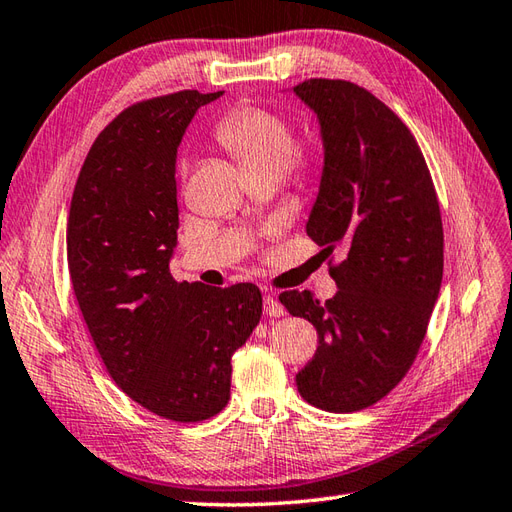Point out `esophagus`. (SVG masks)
I'll list each match as a JSON object with an SVG mask.
<instances>
[{
	"mask_svg": "<svg viewBox=\"0 0 512 512\" xmlns=\"http://www.w3.org/2000/svg\"><path fill=\"white\" fill-rule=\"evenodd\" d=\"M265 315L267 317H282V315H285V306L278 302L276 295H271V293L265 295Z\"/></svg>",
	"mask_w": 512,
	"mask_h": 512,
	"instance_id": "obj_1",
	"label": "esophagus"
}]
</instances>
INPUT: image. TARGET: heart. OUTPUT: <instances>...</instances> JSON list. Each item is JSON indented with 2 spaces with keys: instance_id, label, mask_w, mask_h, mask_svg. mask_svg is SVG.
Returning a JSON list of instances; mask_svg holds the SVG:
<instances>
[{
  "instance_id": "b5f03b06",
  "label": "heart",
  "mask_w": 512,
  "mask_h": 512,
  "mask_svg": "<svg viewBox=\"0 0 512 512\" xmlns=\"http://www.w3.org/2000/svg\"><path fill=\"white\" fill-rule=\"evenodd\" d=\"M217 138L245 170H278L295 153V135L285 118L258 107H236L219 120Z\"/></svg>"
}]
</instances>
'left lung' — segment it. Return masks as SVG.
Instances as JSON below:
<instances>
[{
	"mask_svg": "<svg viewBox=\"0 0 512 512\" xmlns=\"http://www.w3.org/2000/svg\"><path fill=\"white\" fill-rule=\"evenodd\" d=\"M293 94L317 116L324 146L306 234L328 254L346 252L331 269V300L280 293L320 339L295 383L320 410L357 412L405 377L423 344L442 282L440 208L414 135L379 98L328 78Z\"/></svg>",
	"mask_w": 512,
	"mask_h": 512,
	"instance_id": "1",
	"label": "left lung"
}]
</instances>
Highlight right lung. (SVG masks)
I'll use <instances>...</instances> for the list:
<instances>
[{"label":"right lung","instance_id":"1","mask_svg":"<svg viewBox=\"0 0 512 512\" xmlns=\"http://www.w3.org/2000/svg\"><path fill=\"white\" fill-rule=\"evenodd\" d=\"M223 92L142 100L100 131L78 173L67 267L98 355L118 388L177 423L230 401L232 355L263 315L252 282H177V149L199 107Z\"/></svg>","mask_w":512,"mask_h":512}]
</instances>
